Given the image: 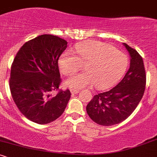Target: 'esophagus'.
<instances>
[{
    "instance_id": "obj_1",
    "label": "esophagus",
    "mask_w": 157,
    "mask_h": 157,
    "mask_svg": "<svg viewBox=\"0 0 157 157\" xmlns=\"http://www.w3.org/2000/svg\"><path fill=\"white\" fill-rule=\"evenodd\" d=\"M70 91H71V94H77V93H79V90L78 89H70Z\"/></svg>"
}]
</instances>
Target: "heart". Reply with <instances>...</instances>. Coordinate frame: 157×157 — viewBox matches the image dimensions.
<instances>
[{"mask_svg":"<svg viewBox=\"0 0 157 157\" xmlns=\"http://www.w3.org/2000/svg\"><path fill=\"white\" fill-rule=\"evenodd\" d=\"M75 54L64 52L59 59L60 71L64 75L75 73L84 64L86 71L77 74L66 81L71 89L89 87L106 89L121 77L128 64L125 54L100 41H88L77 44Z\"/></svg>","mask_w":157,"mask_h":157,"instance_id":"obj_1","label":"heart"}]
</instances>
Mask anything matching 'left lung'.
I'll list each match as a JSON object with an SVG mask.
<instances>
[{
  "instance_id": "1",
  "label": "left lung",
  "mask_w": 157,
  "mask_h": 157,
  "mask_svg": "<svg viewBox=\"0 0 157 157\" xmlns=\"http://www.w3.org/2000/svg\"><path fill=\"white\" fill-rule=\"evenodd\" d=\"M123 45L131 57L128 71L114 88L94 96L86 106L89 117L100 125L111 126L126 120L145 92L146 75L142 57L128 45Z\"/></svg>"
}]
</instances>
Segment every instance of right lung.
<instances>
[{"instance_id": "right-lung-1", "label": "right lung", "mask_w": 157, "mask_h": 157, "mask_svg": "<svg viewBox=\"0 0 157 157\" xmlns=\"http://www.w3.org/2000/svg\"><path fill=\"white\" fill-rule=\"evenodd\" d=\"M67 41L57 36L42 35L25 43L11 67L10 88L12 99L28 120L44 125L60 117L71 92L59 90L61 82L58 60Z\"/></svg>"}]
</instances>
